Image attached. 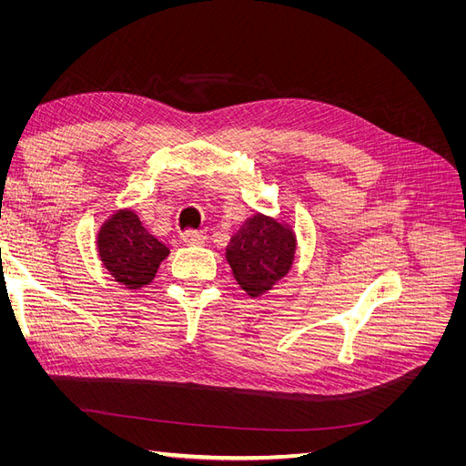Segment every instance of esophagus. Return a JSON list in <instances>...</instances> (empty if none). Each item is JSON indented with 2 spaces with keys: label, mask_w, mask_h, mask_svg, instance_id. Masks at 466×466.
I'll list each match as a JSON object with an SVG mask.
<instances>
[{
  "label": "esophagus",
  "mask_w": 466,
  "mask_h": 466,
  "mask_svg": "<svg viewBox=\"0 0 466 466\" xmlns=\"http://www.w3.org/2000/svg\"><path fill=\"white\" fill-rule=\"evenodd\" d=\"M182 241H185L187 245H192V247H200V245L208 243V237L202 231H187L185 235H182Z\"/></svg>",
  "instance_id": "34e87169"
}]
</instances>
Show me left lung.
<instances>
[{"label": "left lung", "mask_w": 466, "mask_h": 466, "mask_svg": "<svg viewBox=\"0 0 466 466\" xmlns=\"http://www.w3.org/2000/svg\"><path fill=\"white\" fill-rule=\"evenodd\" d=\"M298 238L288 223L257 214L245 219L225 248L231 272L250 298L270 291L293 266Z\"/></svg>", "instance_id": "8db88e82"}]
</instances>
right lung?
Segmentation results:
<instances>
[{
    "instance_id": "obj_1",
    "label": "right lung",
    "mask_w": 466,
    "mask_h": 466,
    "mask_svg": "<svg viewBox=\"0 0 466 466\" xmlns=\"http://www.w3.org/2000/svg\"><path fill=\"white\" fill-rule=\"evenodd\" d=\"M96 250L108 274L126 289L149 286L171 250L130 208L115 211L96 233Z\"/></svg>"
}]
</instances>
